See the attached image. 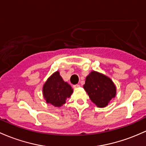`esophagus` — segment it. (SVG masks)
I'll return each instance as SVG.
<instances>
[{
    "instance_id": "34e87169",
    "label": "esophagus",
    "mask_w": 146,
    "mask_h": 146,
    "mask_svg": "<svg viewBox=\"0 0 146 146\" xmlns=\"http://www.w3.org/2000/svg\"><path fill=\"white\" fill-rule=\"evenodd\" d=\"M73 88H78V87H80V85H78V84H76V85H73Z\"/></svg>"
}]
</instances>
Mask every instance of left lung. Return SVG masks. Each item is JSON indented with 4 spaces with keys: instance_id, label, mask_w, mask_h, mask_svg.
Wrapping results in <instances>:
<instances>
[{
    "instance_id": "8db88e82",
    "label": "left lung",
    "mask_w": 146,
    "mask_h": 146,
    "mask_svg": "<svg viewBox=\"0 0 146 146\" xmlns=\"http://www.w3.org/2000/svg\"><path fill=\"white\" fill-rule=\"evenodd\" d=\"M84 89L98 107H106L115 96L116 88L113 81L104 75L92 71L86 78Z\"/></svg>"
}]
</instances>
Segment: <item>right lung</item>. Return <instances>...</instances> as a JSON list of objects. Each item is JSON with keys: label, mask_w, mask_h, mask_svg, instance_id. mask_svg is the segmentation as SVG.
<instances>
[{"label": "right lung", "mask_w": 146, "mask_h": 146, "mask_svg": "<svg viewBox=\"0 0 146 146\" xmlns=\"http://www.w3.org/2000/svg\"><path fill=\"white\" fill-rule=\"evenodd\" d=\"M43 96L47 103L60 107L66 103V99L73 93L70 85L63 80L58 71L49 78L43 86Z\"/></svg>", "instance_id": "obj_1"}]
</instances>
